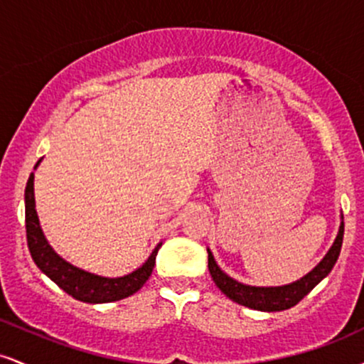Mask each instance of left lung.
Here are the masks:
<instances>
[{
	"mask_svg": "<svg viewBox=\"0 0 364 364\" xmlns=\"http://www.w3.org/2000/svg\"><path fill=\"white\" fill-rule=\"evenodd\" d=\"M342 237H344V217L341 215V225L339 231H337L336 240H333L332 246L321 258L318 265L315 269L310 270L306 275H303L298 281L291 284H284V286H248V284L237 282L236 279L229 277L228 274L217 265L214 255L210 250L207 248L208 253V272H210L212 279H214L215 286L228 296L229 299L241 304V306L252 308V310L258 311H282L289 310L291 306L298 304L304 296L310 292L313 287L316 286L320 281H323L325 277L330 274V270L336 265L337 258H339L341 246H342Z\"/></svg>",
	"mask_w": 364,
	"mask_h": 364,
	"instance_id": "8db88e82",
	"label": "left lung"
}]
</instances>
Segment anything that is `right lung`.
Masks as SVG:
<instances>
[{"mask_svg": "<svg viewBox=\"0 0 364 364\" xmlns=\"http://www.w3.org/2000/svg\"><path fill=\"white\" fill-rule=\"evenodd\" d=\"M41 161H37L34 169H37ZM25 228H27L28 252H31L32 260L39 267L41 272L48 275L54 284H58L72 298L92 304L119 301V299L135 294L152 274L157 252L162 246V243H159L149 255L145 263H141L133 272L121 275V277H104V275L87 272L80 267H75L73 263L66 262L65 258L54 252L53 246L46 240L39 223V215L36 212L34 173H31L27 186H25Z\"/></svg>", "mask_w": 364, "mask_h": 364, "instance_id": "obj_1", "label": "right lung"}]
</instances>
